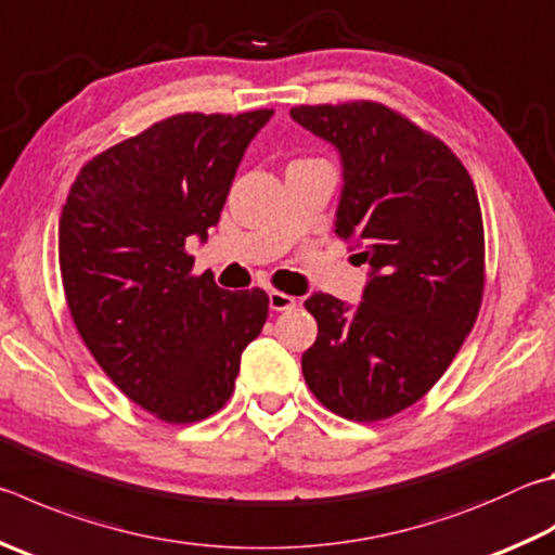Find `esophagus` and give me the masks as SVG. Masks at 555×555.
Returning a JSON list of instances; mask_svg holds the SVG:
<instances>
[{"mask_svg":"<svg viewBox=\"0 0 555 555\" xmlns=\"http://www.w3.org/2000/svg\"><path fill=\"white\" fill-rule=\"evenodd\" d=\"M269 308L274 312L296 308V298L288 294H281V291H269Z\"/></svg>","mask_w":555,"mask_h":555,"instance_id":"34e87169","label":"esophagus"}]
</instances>
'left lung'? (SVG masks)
Wrapping results in <instances>:
<instances>
[{"mask_svg": "<svg viewBox=\"0 0 555 555\" xmlns=\"http://www.w3.org/2000/svg\"><path fill=\"white\" fill-rule=\"evenodd\" d=\"M337 147L335 233L371 267L364 300L349 308L312 294L318 339L300 366L308 388L339 417L378 422L425 396L476 325L486 284V235L461 159L376 102L291 108Z\"/></svg>", "mask_w": 555, "mask_h": 555, "instance_id": "left-lung-1", "label": "left lung"}]
</instances>
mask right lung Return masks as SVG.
<instances>
[{
	"label": "right lung",
	"mask_w": 555,
	"mask_h": 555,
	"mask_svg": "<svg viewBox=\"0 0 555 555\" xmlns=\"http://www.w3.org/2000/svg\"><path fill=\"white\" fill-rule=\"evenodd\" d=\"M271 108L179 114L79 169L60 216V274L75 327L104 374L169 425L233 396L240 357L267 322L261 288L191 276L186 240L220 220L247 145Z\"/></svg>",
	"instance_id": "obj_1"
}]
</instances>
